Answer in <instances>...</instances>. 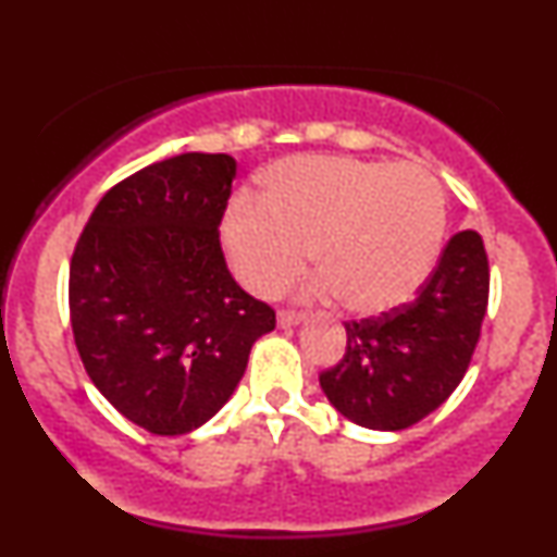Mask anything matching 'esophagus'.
Masks as SVG:
<instances>
[{
	"label": "esophagus",
	"mask_w": 557,
	"mask_h": 557,
	"mask_svg": "<svg viewBox=\"0 0 557 557\" xmlns=\"http://www.w3.org/2000/svg\"><path fill=\"white\" fill-rule=\"evenodd\" d=\"M304 314H296V311H280L277 314V324L283 330H287V327H298L300 322H304Z\"/></svg>",
	"instance_id": "1"
}]
</instances>
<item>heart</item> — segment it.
Instances as JSON below:
<instances>
[{
    "mask_svg": "<svg viewBox=\"0 0 557 557\" xmlns=\"http://www.w3.org/2000/svg\"><path fill=\"white\" fill-rule=\"evenodd\" d=\"M264 202L235 196L222 243L240 283L283 290L311 259L306 298H343L359 317L400 309L424 287L445 238V194L413 164L296 157L264 175Z\"/></svg>",
    "mask_w": 557,
    "mask_h": 557,
    "instance_id": "obj_1",
    "label": "heart"
}]
</instances>
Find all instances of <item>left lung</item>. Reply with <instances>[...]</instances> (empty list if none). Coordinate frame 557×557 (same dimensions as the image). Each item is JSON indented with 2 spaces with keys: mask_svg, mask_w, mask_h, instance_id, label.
Wrapping results in <instances>:
<instances>
[{
  "mask_svg": "<svg viewBox=\"0 0 557 557\" xmlns=\"http://www.w3.org/2000/svg\"><path fill=\"white\" fill-rule=\"evenodd\" d=\"M487 296L484 243L463 230L411 304L345 324V356L319 374L327 400L348 421L380 432L408 430L430 417L461 385Z\"/></svg>",
  "mask_w": 557,
  "mask_h": 557,
  "instance_id": "1",
  "label": "left lung"
}]
</instances>
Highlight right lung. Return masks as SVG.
<instances>
[{
    "label": "right lung",
    "mask_w": 557,
    "mask_h": 557,
    "mask_svg": "<svg viewBox=\"0 0 557 557\" xmlns=\"http://www.w3.org/2000/svg\"><path fill=\"white\" fill-rule=\"evenodd\" d=\"M238 162L181 154L107 190L70 261V322L88 376L127 421L177 437L207 424L274 311L230 274L220 222Z\"/></svg>",
    "instance_id": "obj_1"
}]
</instances>
